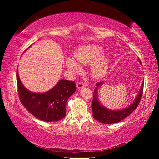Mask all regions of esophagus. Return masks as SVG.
<instances>
[{
  "mask_svg": "<svg viewBox=\"0 0 159 159\" xmlns=\"http://www.w3.org/2000/svg\"><path fill=\"white\" fill-rule=\"evenodd\" d=\"M76 86H77L78 89H80V88H82L84 87L85 85H84V83H83V82H79L76 84Z\"/></svg>",
  "mask_w": 159,
  "mask_h": 159,
  "instance_id": "esophagus-1",
  "label": "esophagus"
}]
</instances>
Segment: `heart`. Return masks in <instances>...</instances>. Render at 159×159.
Returning a JSON list of instances; mask_svg holds the SVG:
<instances>
[{"label":"heart","instance_id":"obj_1","mask_svg":"<svg viewBox=\"0 0 159 159\" xmlns=\"http://www.w3.org/2000/svg\"><path fill=\"white\" fill-rule=\"evenodd\" d=\"M102 49L96 45H87L79 48L76 51L74 59L67 58L66 65L72 73L77 74L81 71L80 64L93 62L91 66V74L95 79H101L106 74L109 68V60L105 56H100Z\"/></svg>","mask_w":159,"mask_h":159}]
</instances>
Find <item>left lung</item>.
<instances>
[{
  "instance_id": "8db88e82",
  "label": "left lung",
  "mask_w": 159,
  "mask_h": 159,
  "mask_svg": "<svg viewBox=\"0 0 159 159\" xmlns=\"http://www.w3.org/2000/svg\"><path fill=\"white\" fill-rule=\"evenodd\" d=\"M139 62L142 63L140 60H139ZM102 82H99L96 84L97 87H95V90L93 92L92 102L93 116L98 122L104 123V124H111V123H118L128 116L138 107L139 102L141 100L142 93H143L144 83H142L141 90L133 103L128 108L122 110H118V111H113V110L104 108L99 102L98 99V90Z\"/></svg>"
}]
</instances>
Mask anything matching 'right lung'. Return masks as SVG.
Masks as SVG:
<instances>
[{
	"mask_svg": "<svg viewBox=\"0 0 159 159\" xmlns=\"http://www.w3.org/2000/svg\"><path fill=\"white\" fill-rule=\"evenodd\" d=\"M17 83L19 98L22 105L35 117L46 122L57 121L65 117L67 99L76 90L74 80H60L47 93L30 92L21 83L17 70Z\"/></svg>",
	"mask_w": 159,
	"mask_h": 159,
	"instance_id": "obj_1",
	"label": "right lung"
}]
</instances>
